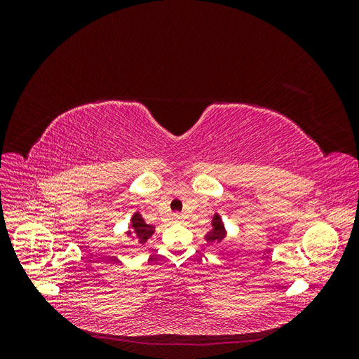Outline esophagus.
<instances>
[{"label": "esophagus", "instance_id": "1", "mask_svg": "<svg viewBox=\"0 0 359 359\" xmlns=\"http://www.w3.org/2000/svg\"><path fill=\"white\" fill-rule=\"evenodd\" d=\"M172 219L175 220V222H182L184 215H182V214H178V212H175V214H172Z\"/></svg>", "mask_w": 359, "mask_h": 359}]
</instances>
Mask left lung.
Masks as SVG:
<instances>
[{
  "label": "left lung",
  "instance_id": "obj_1",
  "mask_svg": "<svg viewBox=\"0 0 359 359\" xmlns=\"http://www.w3.org/2000/svg\"><path fill=\"white\" fill-rule=\"evenodd\" d=\"M212 227H214V229L205 235L206 241L220 243V241L223 240V238H224L226 232H224V226H223V223H222V220H220V215H219V214L214 215V219H212Z\"/></svg>",
  "mask_w": 359,
  "mask_h": 359
}]
</instances>
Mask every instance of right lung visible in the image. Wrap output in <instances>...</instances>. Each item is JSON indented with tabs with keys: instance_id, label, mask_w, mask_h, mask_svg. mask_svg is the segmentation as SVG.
Wrapping results in <instances>:
<instances>
[{
	"instance_id": "1",
	"label": "right lung",
	"mask_w": 359,
	"mask_h": 359,
	"mask_svg": "<svg viewBox=\"0 0 359 359\" xmlns=\"http://www.w3.org/2000/svg\"><path fill=\"white\" fill-rule=\"evenodd\" d=\"M127 233L132 235L139 244H145L148 241V238L154 233V226L147 224L145 220L142 219V215L136 212L132 217V229H130Z\"/></svg>"
}]
</instances>
